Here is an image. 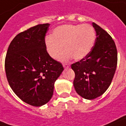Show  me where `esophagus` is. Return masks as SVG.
<instances>
[{
  "instance_id": "esophagus-1",
  "label": "esophagus",
  "mask_w": 126,
  "mask_h": 126,
  "mask_svg": "<svg viewBox=\"0 0 126 126\" xmlns=\"http://www.w3.org/2000/svg\"><path fill=\"white\" fill-rule=\"evenodd\" d=\"M63 67H64V68H68V67H70V65H69V64H63Z\"/></svg>"
}]
</instances>
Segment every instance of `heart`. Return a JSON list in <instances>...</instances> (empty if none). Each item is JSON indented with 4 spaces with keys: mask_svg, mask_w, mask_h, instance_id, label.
<instances>
[{
    "mask_svg": "<svg viewBox=\"0 0 126 126\" xmlns=\"http://www.w3.org/2000/svg\"><path fill=\"white\" fill-rule=\"evenodd\" d=\"M96 39L94 28L89 24H64L57 27L51 37L45 38L46 50L51 58L67 61L84 59L90 53Z\"/></svg>",
    "mask_w": 126,
    "mask_h": 126,
    "instance_id": "b5f03b06",
    "label": "heart"
}]
</instances>
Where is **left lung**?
<instances>
[{
    "mask_svg": "<svg viewBox=\"0 0 126 126\" xmlns=\"http://www.w3.org/2000/svg\"><path fill=\"white\" fill-rule=\"evenodd\" d=\"M96 38L91 51L84 59L71 65L75 73L73 85L82 98L92 100L105 93L115 75L117 50L111 37L93 22Z\"/></svg>",
    "mask_w": 126,
    "mask_h": 126,
    "instance_id": "1",
    "label": "left lung"
}]
</instances>
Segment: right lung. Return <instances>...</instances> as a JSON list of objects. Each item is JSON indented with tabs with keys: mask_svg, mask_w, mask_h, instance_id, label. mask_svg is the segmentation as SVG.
I'll list each match as a JSON object with an SVG mask.
<instances>
[{
	"mask_svg": "<svg viewBox=\"0 0 126 126\" xmlns=\"http://www.w3.org/2000/svg\"><path fill=\"white\" fill-rule=\"evenodd\" d=\"M49 24H38L20 33L11 41L5 60L9 86L24 102L42 106L53 94L54 84L64 70L45 46Z\"/></svg>",
	"mask_w": 126,
	"mask_h": 126,
	"instance_id": "obj_1",
	"label": "right lung"
}]
</instances>
